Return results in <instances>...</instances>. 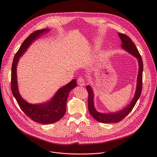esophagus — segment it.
<instances>
[{"instance_id": "34e87169", "label": "esophagus", "mask_w": 157, "mask_h": 157, "mask_svg": "<svg viewBox=\"0 0 157 157\" xmlns=\"http://www.w3.org/2000/svg\"><path fill=\"white\" fill-rule=\"evenodd\" d=\"M77 81H78V83L79 86H84V79H83V78L79 77Z\"/></svg>"}]
</instances>
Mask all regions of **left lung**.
<instances>
[{
  "label": "left lung",
  "instance_id": "8db88e82",
  "mask_svg": "<svg viewBox=\"0 0 157 157\" xmlns=\"http://www.w3.org/2000/svg\"><path fill=\"white\" fill-rule=\"evenodd\" d=\"M119 37L121 40L122 44L121 48L128 51L130 54L134 56L135 58L138 59L139 64V70L138 75L137 78V84L135 94L133 99L132 100L131 103L128 105L126 107L123 109L111 113H101L98 112L94 108V93L93 90L89 85L86 86V90L88 93V110L91 115V116L98 121L103 123H118L122 120H123L130 112L133 109L135 104L136 103L138 98H140L141 91H142V75H143V61L141 55L140 54L138 49L135 46V44L132 40V39L128 36L118 33Z\"/></svg>",
  "mask_w": 157,
  "mask_h": 157
}]
</instances>
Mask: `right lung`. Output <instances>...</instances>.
<instances>
[{
	"mask_svg": "<svg viewBox=\"0 0 157 157\" xmlns=\"http://www.w3.org/2000/svg\"><path fill=\"white\" fill-rule=\"evenodd\" d=\"M49 29H44L36 31L28 36L21 44L14 56L11 71V91L16 101L25 115L32 120L42 123L50 124L59 121L64 115L66 111V102L69 92L77 86L76 79L61 88L51 101L39 105L28 103L21 97L19 93L17 81V65L20 57L26 51L32 42L39 38L42 34Z\"/></svg>",
	"mask_w": 157,
	"mask_h": 157,
	"instance_id": "right-lung-1",
	"label": "right lung"
}]
</instances>
